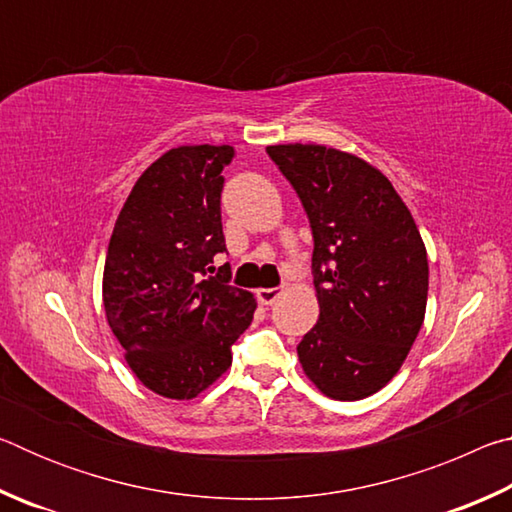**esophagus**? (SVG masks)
<instances>
[{
	"mask_svg": "<svg viewBox=\"0 0 512 512\" xmlns=\"http://www.w3.org/2000/svg\"><path fill=\"white\" fill-rule=\"evenodd\" d=\"M280 296H282L280 289H257V298L262 305H273Z\"/></svg>",
	"mask_w": 512,
	"mask_h": 512,
	"instance_id": "obj_1",
	"label": "esophagus"
}]
</instances>
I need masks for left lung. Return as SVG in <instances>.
<instances>
[{
  "instance_id": "left-lung-1",
  "label": "left lung",
  "mask_w": 512,
  "mask_h": 512,
  "mask_svg": "<svg viewBox=\"0 0 512 512\" xmlns=\"http://www.w3.org/2000/svg\"><path fill=\"white\" fill-rule=\"evenodd\" d=\"M266 153L314 235L318 323L298 345L307 379L332 400H363L402 368L427 311L429 262L409 207L384 173L323 144Z\"/></svg>"
}]
</instances>
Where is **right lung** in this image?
I'll return each instance as SVG.
<instances>
[{"label": "right lung", "mask_w": 512, "mask_h": 512, "mask_svg": "<svg viewBox=\"0 0 512 512\" xmlns=\"http://www.w3.org/2000/svg\"><path fill=\"white\" fill-rule=\"evenodd\" d=\"M232 146L185 144L137 178L115 221L103 309L133 375L167 400H194L232 366L230 345L257 309L212 277L225 250L221 171Z\"/></svg>", "instance_id": "right-lung-1"}]
</instances>
